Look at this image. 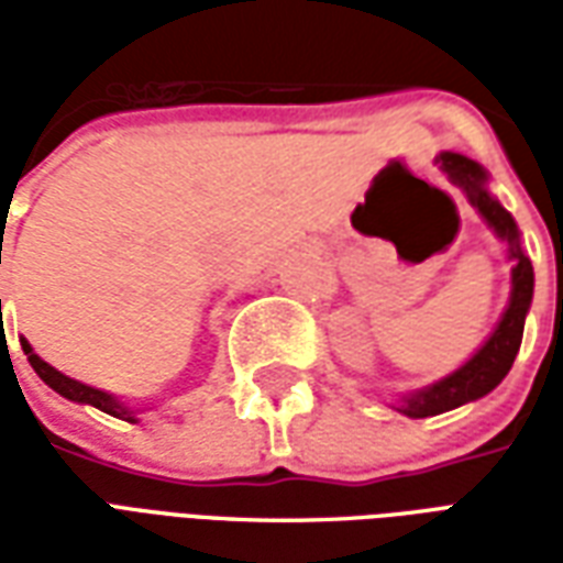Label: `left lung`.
<instances>
[{"mask_svg": "<svg viewBox=\"0 0 563 563\" xmlns=\"http://www.w3.org/2000/svg\"><path fill=\"white\" fill-rule=\"evenodd\" d=\"M434 162L440 165V172L446 174L449 180L467 196L473 208L479 210V217L488 222V229L507 244V258L512 262V271H509L512 286H509V301L500 319H497L495 331L485 338L483 346L464 365L455 367L446 377L434 379L422 389L407 391V395L398 398L395 410L410 416V419L446 413V410H455L461 404L479 401L488 391L497 389L500 379L509 374L516 355H519L525 317L531 310L533 298L531 258L521 250V232L516 220H512V213L488 192V172L476 159L464 156V153H452V150H443Z\"/></svg>", "mask_w": 563, "mask_h": 563, "instance_id": "obj_1", "label": "left lung"}]
</instances>
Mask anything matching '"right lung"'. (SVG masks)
<instances>
[{
	"label": "right lung",
	"instance_id": "right-lung-1",
	"mask_svg": "<svg viewBox=\"0 0 563 563\" xmlns=\"http://www.w3.org/2000/svg\"><path fill=\"white\" fill-rule=\"evenodd\" d=\"M0 319H2V301H0ZM20 346H23L26 358H30L32 371H35V374H38V377H42L44 383L56 391V395H63V398H68V401H75V404H90V407H96V410H102V413L108 416H117V419L139 422L141 410L129 407L126 401H120V398L111 395V391H102V389H96V386L80 383V379L66 377L63 371H56L54 365H47L42 355L32 350V343L26 341V338H20Z\"/></svg>",
	"mask_w": 563,
	"mask_h": 563
}]
</instances>
